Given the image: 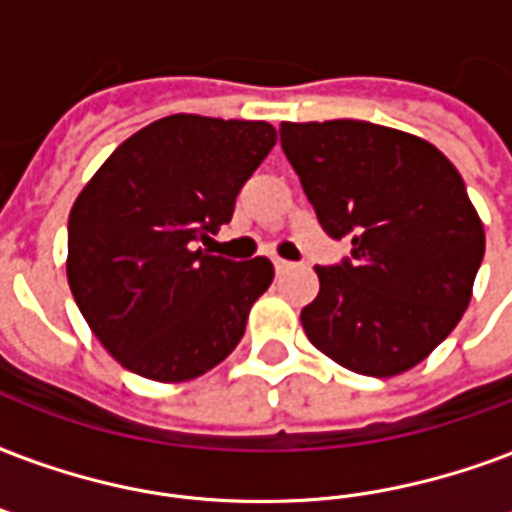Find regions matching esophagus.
I'll use <instances>...</instances> for the list:
<instances>
[{"label": "esophagus", "instance_id": "1", "mask_svg": "<svg viewBox=\"0 0 512 512\" xmlns=\"http://www.w3.org/2000/svg\"><path fill=\"white\" fill-rule=\"evenodd\" d=\"M273 268H276V273L282 276V273L292 271V268H295V263H290V260H282V257H276V260H273Z\"/></svg>", "mask_w": 512, "mask_h": 512}]
</instances>
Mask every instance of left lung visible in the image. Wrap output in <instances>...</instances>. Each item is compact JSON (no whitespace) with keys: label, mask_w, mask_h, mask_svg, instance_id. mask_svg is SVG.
<instances>
[{"label":"left lung","mask_w":512,"mask_h":512,"mask_svg":"<svg viewBox=\"0 0 512 512\" xmlns=\"http://www.w3.org/2000/svg\"><path fill=\"white\" fill-rule=\"evenodd\" d=\"M279 136L322 230L351 244L317 265L308 341L362 376L419 365L462 319L486 249L464 179L438 147L365 120L282 123Z\"/></svg>","instance_id":"obj_1"}]
</instances>
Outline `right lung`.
I'll return each mask as SVG.
<instances>
[{"label": "right lung", "instance_id": "1", "mask_svg": "<svg viewBox=\"0 0 512 512\" xmlns=\"http://www.w3.org/2000/svg\"><path fill=\"white\" fill-rule=\"evenodd\" d=\"M276 144L265 120L169 115L128 136L69 214V287L104 349L152 381H187L236 349L273 282L268 257L236 263L198 241Z\"/></svg>", "mask_w": 512, "mask_h": 512}]
</instances>
